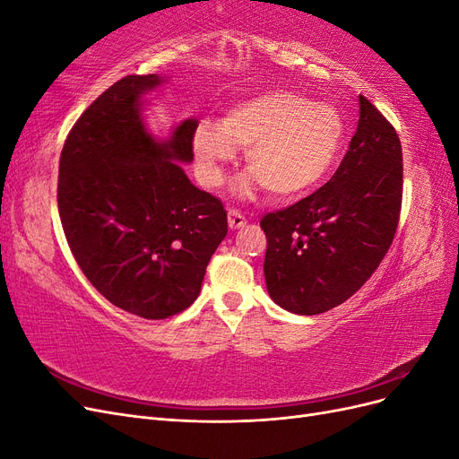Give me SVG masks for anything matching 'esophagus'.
<instances>
[{
  "label": "esophagus",
  "instance_id": "obj_1",
  "mask_svg": "<svg viewBox=\"0 0 459 459\" xmlns=\"http://www.w3.org/2000/svg\"><path fill=\"white\" fill-rule=\"evenodd\" d=\"M228 224H230L231 230H239V228H243L247 224V220H245V216L239 211H235V208H231V211L228 212Z\"/></svg>",
  "mask_w": 459,
  "mask_h": 459
}]
</instances>
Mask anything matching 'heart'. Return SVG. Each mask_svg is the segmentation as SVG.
<instances>
[{"label": "heart", "mask_w": 459, "mask_h": 459, "mask_svg": "<svg viewBox=\"0 0 459 459\" xmlns=\"http://www.w3.org/2000/svg\"><path fill=\"white\" fill-rule=\"evenodd\" d=\"M342 140L344 120L335 107L270 90L233 107L221 122L199 124L193 134L195 174L204 187H218L238 149H245L253 174L241 182V195L262 184L272 197L293 199L329 174Z\"/></svg>", "instance_id": "b5f03b06"}]
</instances>
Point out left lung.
Returning a JSON list of instances; mask_svg holds the SVG:
<instances>
[{"mask_svg":"<svg viewBox=\"0 0 459 459\" xmlns=\"http://www.w3.org/2000/svg\"><path fill=\"white\" fill-rule=\"evenodd\" d=\"M402 145L394 126L359 95V120L337 172L312 195L260 220L268 293L314 316L351 299L393 245L402 208Z\"/></svg>","mask_w":459,"mask_h":459,"instance_id":"obj_1","label":"left lung"}]
</instances>
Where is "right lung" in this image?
Listing matches in <instances>:
<instances>
[{"label":"right lung","instance_id":"add662e5","mask_svg":"<svg viewBox=\"0 0 459 459\" xmlns=\"http://www.w3.org/2000/svg\"><path fill=\"white\" fill-rule=\"evenodd\" d=\"M162 82L128 74L82 113L59 160L57 204L80 270L115 307L145 319L184 312L228 233L221 201L189 182L197 120L157 142L142 95Z\"/></svg>","mask_w":459,"mask_h":459}]
</instances>
